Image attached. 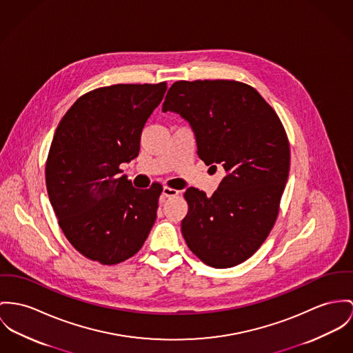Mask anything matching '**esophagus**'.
Here are the masks:
<instances>
[{"mask_svg":"<svg viewBox=\"0 0 353 353\" xmlns=\"http://www.w3.org/2000/svg\"><path fill=\"white\" fill-rule=\"evenodd\" d=\"M180 192L177 190H173L170 187H163V196L165 197H173V196H177Z\"/></svg>","mask_w":353,"mask_h":353,"instance_id":"34e87169","label":"esophagus"}]
</instances>
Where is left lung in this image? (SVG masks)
<instances>
[{"instance_id":"obj_1","label":"left lung","mask_w":353,"mask_h":353,"mask_svg":"<svg viewBox=\"0 0 353 353\" xmlns=\"http://www.w3.org/2000/svg\"><path fill=\"white\" fill-rule=\"evenodd\" d=\"M163 111L190 122L199 157L225 170L211 197L188 188L181 232L205 265L227 269L247 261L269 236L290 169V145L272 106L236 81H179Z\"/></svg>"}]
</instances>
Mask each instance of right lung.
<instances>
[{
	"label": "right lung",
	"mask_w": 353,
	"mask_h": 353,
	"mask_svg": "<svg viewBox=\"0 0 353 353\" xmlns=\"http://www.w3.org/2000/svg\"><path fill=\"white\" fill-rule=\"evenodd\" d=\"M166 81L92 90L61 118L46 163L59 225L85 258L117 265L137 254L157 217L160 183L137 190L119 165L139 152L142 129Z\"/></svg>",
	"instance_id": "1"
}]
</instances>
